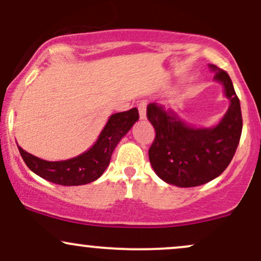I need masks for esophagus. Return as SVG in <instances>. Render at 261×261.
I'll return each mask as SVG.
<instances>
[{
    "instance_id": "esophagus-1",
    "label": "esophagus",
    "mask_w": 261,
    "mask_h": 261,
    "mask_svg": "<svg viewBox=\"0 0 261 261\" xmlns=\"http://www.w3.org/2000/svg\"><path fill=\"white\" fill-rule=\"evenodd\" d=\"M146 105H148V101L146 100H140L139 103H138V110H139L140 119L146 118Z\"/></svg>"
}]
</instances>
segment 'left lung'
I'll list each match as a JSON object with an SVG mask.
<instances>
[{"label":"left lung","instance_id":"left-lung-1","mask_svg":"<svg viewBox=\"0 0 261 261\" xmlns=\"http://www.w3.org/2000/svg\"><path fill=\"white\" fill-rule=\"evenodd\" d=\"M210 68L229 100L227 112L216 127H192L172 110L155 102L146 107V116L156 133L149 149L150 164L170 185L189 188L216 178L227 168L240 144L243 127L240 99L227 72L214 64Z\"/></svg>","mask_w":261,"mask_h":261}]
</instances>
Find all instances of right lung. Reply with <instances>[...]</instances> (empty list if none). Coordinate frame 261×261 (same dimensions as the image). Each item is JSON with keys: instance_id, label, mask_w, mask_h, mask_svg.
I'll return each mask as SVG.
<instances>
[{"instance_id": "right-lung-1", "label": "right lung", "mask_w": 261, "mask_h": 261, "mask_svg": "<svg viewBox=\"0 0 261 261\" xmlns=\"http://www.w3.org/2000/svg\"><path fill=\"white\" fill-rule=\"evenodd\" d=\"M139 119L138 109L113 113L99 138L88 151L64 161H46L18 146L24 162L34 173L61 186H82L94 182L105 172L119 140Z\"/></svg>"}]
</instances>
